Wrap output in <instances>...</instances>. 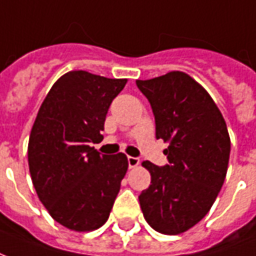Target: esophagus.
Returning a JSON list of instances; mask_svg holds the SVG:
<instances>
[{
	"mask_svg": "<svg viewBox=\"0 0 256 256\" xmlns=\"http://www.w3.org/2000/svg\"><path fill=\"white\" fill-rule=\"evenodd\" d=\"M128 167H130V168L137 167L140 164L138 158H133V156H128Z\"/></svg>",
	"mask_w": 256,
	"mask_h": 256,
	"instance_id": "1",
	"label": "esophagus"
}]
</instances>
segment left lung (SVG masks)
<instances>
[{
	"label": "left lung",
	"instance_id": "obj_1",
	"mask_svg": "<svg viewBox=\"0 0 256 256\" xmlns=\"http://www.w3.org/2000/svg\"><path fill=\"white\" fill-rule=\"evenodd\" d=\"M155 116L156 138L168 142V164L144 162L150 188L138 196L145 220L163 234H180L214 204L230 155L225 119L203 86L181 71L136 80Z\"/></svg>",
	"mask_w": 256,
	"mask_h": 256
}]
</instances>
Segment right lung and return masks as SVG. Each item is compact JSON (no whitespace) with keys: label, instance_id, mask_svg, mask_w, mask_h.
Masks as SVG:
<instances>
[{"label":"right lung","instance_id":"add662e5","mask_svg":"<svg viewBox=\"0 0 256 256\" xmlns=\"http://www.w3.org/2000/svg\"><path fill=\"white\" fill-rule=\"evenodd\" d=\"M128 79L88 71L58 78L38 111L28 140V167L36 194L53 220L75 232L108 220L128 172L124 154L100 155L108 108Z\"/></svg>","mask_w":256,"mask_h":256}]
</instances>
